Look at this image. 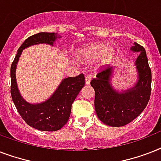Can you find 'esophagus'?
Returning <instances> with one entry per match:
<instances>
[{
  "label": "esophagus",
  "instance_id": "esophagus-1",
  "mask_svg": "<svg viewBox=\"0 0 161 161\" xmlns=\"http://www.w3.org/2000/svg\"><path fill=\"white\" fill-rule=\"evenodd\" d=\"M91 79H92V77H91V75H87V76H86V77H85V83H86V85H88V84L90 83Z\"/></svg>",
  "mask_w": 161,
  "mask_h": 161
}]
</instances>
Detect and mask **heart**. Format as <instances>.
<instances>
[{
	"label": "heart",
	"mask_w": 161,
	"mask_h": 161,
	"mask_svg": "<svg viewBox=\"0 0 161 161\" xmlns=\"http://www.w3.org/2000/svg\"><path fill=\"white\" fill-rule=\"evenodd\" d=\"M115 55L116 50L114 47L106 42H97L81 47L77 58L81 62H92L100 58L101 64L106 65L112 62Z\"/></svg>",
	"instance_id": "heart-1"
}]
</instances>
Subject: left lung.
<instances>
[{
  "instance_id": "left-lung-1",
  "label": "left lung",
  "mask_w": 161,
  "mask_h": 161,
  "mask_svg": "<svg viewBox=\"0 0 161 161\" xmlns=\"http://www.w3.org/2000/svg\"><path fill=\"white\" fill-rule=\"evenodd\" d=\"M139 53L135 62L137 80L135 85L125 90H117L112 84L115 67H108L91 81L95 91L94 108L99 119L106 125L120 127L128 125L145 109L151 92V71L145 48L136 42L130 47Z\"/></svg>"
}]
</instances>
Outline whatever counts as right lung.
<instances>
[{
  "mask_svg": "<svg viewBox=\"0 0 161 161\" xmlns=\"http://www.w3.org/2000/svg\"><path fill=\"white\" fill-rule=\"evenodd\" d=\"M61 37L62 36L55 32H40L30 36L19 47L11 67V93L14 104L29 126L42 131H56L67 124L72 103L85 84L84 76L81 73L74 78H64L47 100L31 103L21 96L18 89L16 78V65L25 48L38 44L53 46L56 40Z\"/></svg>",
  "mask_w": 161,
  "mask_h": 161,
  "instance_id": "obj_1",
  "label": "right lung"
}]
</instances>
